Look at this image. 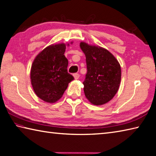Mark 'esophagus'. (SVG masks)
<instances>
[{"label":"esophagus","mask_w":156,"mask_h":156,"mask_svg":"<svg viewBox=\"0 0 156 156\" xmlns=\"http://www.w3.org/2000/svg\"><path fill=\"white\" fill-rule=\"evenodd\" d=\"M74 77L75 80H78V79L80 78V74H78V73H76V74H74Z\"/></svg>","instance_id":"obj_1"}]
</instances>
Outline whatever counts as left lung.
I'll list each match as a JSON object with an SVG mask.
<instances>
[{"label":"left lung","instance_id":"obj_1","mask_svg":"<svg viewBox=\"0 0 156 156\" xmlns=\"http://www.w3.org/2000/svg\"><path fill=\"white\" fill-rule=\"evenodd\" d=\"M86 56L87 73L83 82L87 99L93 105L109 102L118 92L121 80V68L118 60L104 48L81 42Z\"/></svg>","mask_w":156,"mask_h":156}]
</instances>
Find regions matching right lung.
I'll return each mask as SVG.
<instances>
[{"instance_id": "obj_1", "label": "right lung", "mask_w": 156, "mask_h": 156, "mask_svg": "<svg viewBox=\"0 0 156 156\" xmlns=\"http://www.w3.org/2000/svg\"><path fill=\"white\" fill-rule=\"evenodd\" d=\"M66 48L64 43L48 46L32 63V86L36 95L45 102L55 103L62 98L68 84L74 79L67 69L68 60L64 55Z\"/></svg>"}]
</instances>
